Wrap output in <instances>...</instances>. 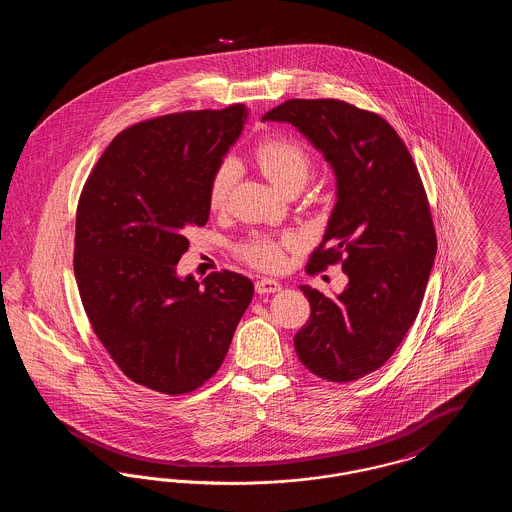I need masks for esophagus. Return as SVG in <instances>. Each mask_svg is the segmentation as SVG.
Wrapping results in <instances>:
<instances>
[{"instance_id": "34e87169", "label": "esophagus", "mask_w": 512, "mask_h": 512, "mask_svg": "<svg viewBox=\"0 0 512 512\" xmlns=\"http://www.w3.org/2000/svg\"><path fill=\"white\" fill-rule=\"evenodd\" d=\"M280 282L272 280V278H261L255 282V292L259 295H268V293L280 292Z\"/></svg>"}]
</instances>
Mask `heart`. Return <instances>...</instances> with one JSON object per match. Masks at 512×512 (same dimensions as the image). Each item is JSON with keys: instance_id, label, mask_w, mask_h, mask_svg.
Returning <instances> with one entry per match:
<instances>
[{"instance_id": "obj_1", "label": "heart", "mask_w": 512, "mask_h": 512, "mask_svg": "<svg viewBox=\"0 0 512 512\" xmlns=\"http://www.w3.org/2000/svg\"><path fill=\"white\" fill-rule=\"evenodd\" d=\"M255 161L265 172L268 180L280 188L284 194L292 188H303L311 174V155L297 140L286 136H270L259 142L255 151ZM238 178V163L232 157L222 159L209 178L207 201L211 209H220L226 205L232 188ZM299 244L297 234H286L280 240H274L265 234H253L238 247L240 257L245 263L261 270H276L284 261V249Z\"/></svg>"}]
</instances>
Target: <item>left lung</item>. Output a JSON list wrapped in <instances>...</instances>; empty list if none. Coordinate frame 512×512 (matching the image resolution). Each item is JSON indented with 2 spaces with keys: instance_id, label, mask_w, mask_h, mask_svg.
<instances>
[{
  "instance_id": "left-lung-1",
  "label": "left lung",
  "mask_w": 512,
  "mask_h": 512,
  "mask_svg": "<svg viewBox=\"0 0 512 512\" xmlns=\"http://www.w3.org/2000/svg\"><path fill=\"white\" fill-rule=\"evenodd\" d=\"M263 121L290 122L332 165L338 201L307 272L340 263L349 278L330 299L301 292L311 317L295 334L297 357L330 382L384 365L418 315L438 240L418 169L380 115L340 99H288Z\"/></svg>"
}]
</instances>
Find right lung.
Instances as JSON below:
<instances>
[{
    "instance_id": "obj_1",
    "label": "right lung",
    "mask_w": 512,
    "mask_h": 512,
    "mask_svg": "<svg viewBox=\"0 0 512 512\" xmlns=\"http://www.w3.org/2000/svg\"><path fill=\"white\" fill-rule=\"evenodd\" d=\"M247 109L138 122L107 146L76 209L74 276L88 320L132 382L182 395L219 370L253 297L238 272L178 278L186 232L209 219L207 186Z\"/></svg>"
}]
</instances>
